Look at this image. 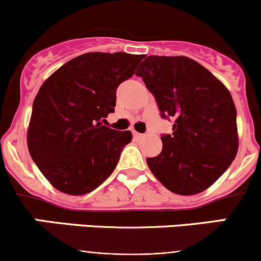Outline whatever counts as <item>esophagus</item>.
Segmentation results:
<instances>
[{
    "instance_id": "1",
    "label": "esophagus",
    "mask_w": 261,
    "mask_h": 261,
    "mask_svg": "<svg viewBox=\"0 0 261 261\" xmlns=\"http://www.w3.org/2000/svg\"><path fill=\"white\" fill-rule=\"evenodd\" d=\"M133 134H134V136H135L136 139H141V138H143V136H144V134H140V133H138V131H135V130L133 131Z\"/></svg>"
}]
</instances>
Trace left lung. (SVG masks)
I'll return each mask as SVG.
<instances>
[{
	"label": "left lung",
	"instance_id": "obj_1",
	"mask_svg": "<svg viewBox=\"0 0 261 261\" xmlns=\"http://www.w3.org/2000/svg\"><path fill=\"white\" fill-rule=\"evenodd\" d=\"M154 94L173 133L146 163L158 180L180 196L211 187L227 170L239 149L236 107L228 89L188 57L145 58L135 73Z\"/></svg>",
	"mask_w": 261,
	"mask_h": 261
}]
</instances>
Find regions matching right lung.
Listing matches in <instances>:
<instances>
[{
    "label": "right lung",
    "instance_id": "right-lung-1",
    "mask_svg": "<svg viewBox=\"0 0 261 261\" xmlns=\"http://www.w3.org/2000/svg\"><path fill=\"white\" fill-rule=\"evenodd\" d=\"M143 58L122 51L86 53L62 65L40 87L28 147L58 191L82 196L112 174L133 135L102 121L115 111L117 87L133 77Z\"/></svg>",
    "mask_w": 261,
    "mask_h": 261
}]
</instances>
